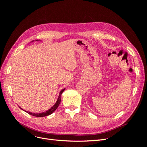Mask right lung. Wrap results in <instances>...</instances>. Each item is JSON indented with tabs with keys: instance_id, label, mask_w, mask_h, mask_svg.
Segmentation results:
<instances>
[{
	"instance_id": "add662e5",
	"label": "right lung",
	"mask_w": 147,
	"mask_h": 147,
	"mask_svg": "<svg viewBox=\"0 0 147 147\" xmlns=\"http://www.w3.org/2000/svg\"><path fill=\"white\" fill-rule=\"evenodd\" d=\"M34 40H33V41H32V42H34ZM36 41H38V40H36ZM65 90V88H64L63 90H62L60 91L59 94V96H58V97H57V101H56V103L55 104V105H53V106L52 107H51V109L48 110L47 111H46V112H42V113H32V112H27V111H25L24 110L22 109L21 107H20V108H21V109H22L23 110L25 111V112H26L28 113H29V114H30V115H32V116H34V117H45V116H48V115H50L52 114V113H53V112H54L57 109V108L58 107L60 103H61V94H62V93H63V92Z\"/></svg>"
}]
</instances>
